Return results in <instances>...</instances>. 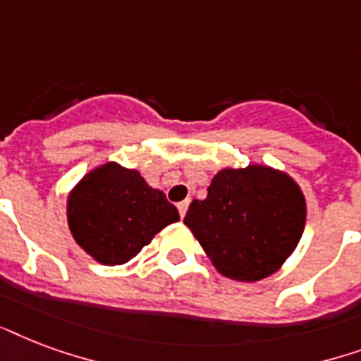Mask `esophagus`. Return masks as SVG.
Returning a JSON list of instances; mask_svg holds the SVG:
<instances>
[{
    "label": "esophagus",
    "instance_id": "esophagus-1",
    "mask_svg": "<svg viewBox=\"0 0 361 361\" xmlns=\"http://www.w3.org/2000/svg\"><path fill=\"white\" fill-rule=\"evenodd\" d=\"M188 205H190V201L186 200V201H180V203H178V214H180V216H184V214H186V211H188Z\"/></svg>",
    "mask_w": 361,
    "mask_h": 361
}]
</instances>
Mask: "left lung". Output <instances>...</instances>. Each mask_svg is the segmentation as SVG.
Here are the masks:
<instances>
[{
	"instance_id": "obj_1",
	"label": "left lung",
	"mask_w": 361,
	"mask_h": 361,
	"mask_svg": "<svg viewBox=\"0 0 361 361\" xmlns=\"http://www.w3.org/2000/svg\"><path fill=\"white\" fill-rule=\"evenodd\" d=\"M224 276L254 282L273 275L294 252L305 228V197L271 167L222 169L184 216Z\"/></svg>"
}]
</instances>
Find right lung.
<instances>
[{"instance_id":"1","label":"right lung","mask_w":361,"mask_h":361,"mask_svg":"<svg viewBox=\"0 0 361 361\" xmlns=\"http://www.w3.org/2000/svg\"><path fill=\"white\" fill-rule=\"evenodd\" d=\"M178 220L177 207L135 169L105 164L86 175L67 200L75 241L103 265L135 258L152 237Z\"/></svg>"}]
</instances>
